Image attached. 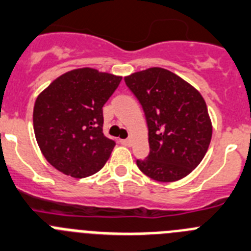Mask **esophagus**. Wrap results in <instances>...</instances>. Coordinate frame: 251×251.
<instances>
[{
	"mask_svg": "<svg viewBox=\"0 0 251 251\" xmlns=\"http://www.w3.org/2000/svg\"><path fill=\"white\" fill-rule=\"evenodd\" d=\"M120 142L125 146H130L131 145V140L130 139H123V140H120Z\"/></svg>",
	"mask_w": 251,
	"mask_h": 251,
	"instance_id": "esophagus-1",
	"label": "esophagus"
}]
</instances>
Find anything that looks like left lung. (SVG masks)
I'll return each mask as SVG.
<instances>
[{
    "mask_svg": "<svg viewBox=\"0 0 251 251\" xmlns=\"http://www.w3.org/2000/svg\"><path fill=\"white\" fill-rule=\"evenodd\" d=\"M125 83L142 106L149 127L150 152L136 160L140 170L162 182L189 175L204 159L213 134L200 92L160 67L126 76Z\"/></svg>",
    "mask_w": 251,
    "mask_h": 251,
    "instance_id": "8db88e82",
    "label": "left lung"
}]
</instances>
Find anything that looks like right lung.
<instances>
[{"label":"right lung","mask_w":251,"mask_h":251,"mask_svg":"<svg viewBox=\"0 0 251 251\" xmlns=\"http://www.w3.org/2000/svg\"><path fill=\"white\" fill-rule=\"evenodd\" d=\"M120 76L95 69L66 72L38 95L33 130L47 161L72 177H86L103 168L115 146L102 132V107Z\"/></svg>","instance_id":"obj_1"}]
</instances>
